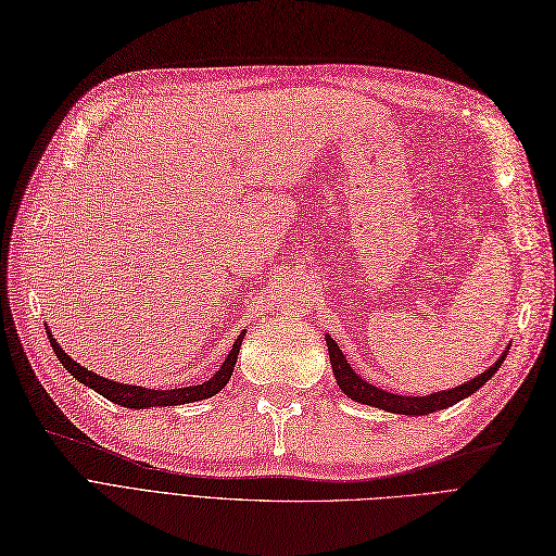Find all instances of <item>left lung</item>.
Listing matches in <instances>:
<instances>
[{"label":"left lung","mask_w":556,"mask_h":556,"mask_svg":"<svg viewBox=\"0 0 556 556\" xmlns=\"http://www.w3.org/2000/svg\"><path fill=\"white\" fill-rule=\"evenodd\" d=\"M327 341V351H329V363H332V371H334V379L339 383V388L346 393L351 400L359 402V404H369V407H379L383 412L390 414H404V416H426L432 412H440L452 407V404L465 400L468 395H472L475 390L482 388L493 374L498 371V367L503 365V359L507 355V351L493 363L486 371L479 374L477 379L465 381L456 388H448V390H440V393H432V395H424V397H412V395H395V393H388V390H381L377 386H371L369 381H365L363 377H357L353 371V367L349 365V359L343 357L341 349L337 346V341L332 337H325Z\"/></svg>","instance_id":"left-lung-1"}]
</instances>
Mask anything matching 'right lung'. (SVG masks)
<instances>
[{
    "mask_svg": "<svg viewBox=\"0 0 556 556\" xmlns=\"http://www.w3.org/2000/svg\"><path fill=\"white\" fill-rule=\"evenodd\" d=\"M47 334L51 339V349L58 355L60 365H63L74 379L81 381L88 388H93L96 393H100L102 397H108L110 402L122 404V407H128V409L175 407V404H187V402H197V400H205V397L217 395L219 390L229 383L233 367H236V359H238V351H241V343L245 339V332L238 334L227 359H224L222 367L215 371V377L207 379L205 383L187 386V388H173V390H154V388L128 386V383H118V381L100 377V374L81 367L79 363H74V359L63 349H60V343L53 339V334L49 332V327H47Z\"/></svg>",
    "mask_w": 556,
    "mask_h": 556,
    "instance_id": "right-lung-1",
    "label": "right lung"
}]
</instances>
